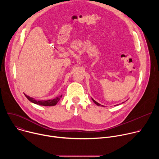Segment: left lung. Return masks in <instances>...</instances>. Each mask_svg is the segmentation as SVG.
<instances>
[{"instance_id": "1", "label": "left lung", "mask_w": 159, "mask_h": 159, "mask_svg": "<svg viewBox=\"0 0 159 159\" xmlns=\"http://www.w3.org/2000/svg\"><path fill=\"white\" fill-rule=\"evenodd\" d=\"M92 99H93V102L96 104V105H98V106H103L102 105H101V104H99L98 102H96L95 100H94L93 98H92Z\"/></svg>"}]
</instances>
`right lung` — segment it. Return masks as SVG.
Here are the masks:
<instances>
[{
  "label": "right lung",
  "instance_id": "right-lung-1",
  "mask_svg": "<svg viewBox=\"0 0 159 159\" xmlns=\"http://www.w3.org/2000/svg\"><path fill=\"white\" fill-rule=\"evenodd\" d=\"M25 96L26 97V98L30 101H31V102L34 103V104H38V105H40V106H55L57 104V102L60 101V98H61L62 95L60 96H58V97H57L55 98V99H50V100H41V101H38V100H36L35 99L33 98H31L28 96H27L26 94H25Z\"/></svg>",
  "mask_w": 159,
  "mask_h": 159
}]
</instances>
